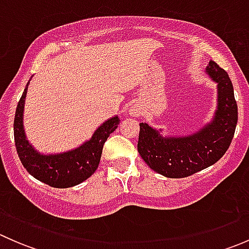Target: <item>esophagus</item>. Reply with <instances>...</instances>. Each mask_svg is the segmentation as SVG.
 Returning a JSON list of instances; mask_svg holds the SVG:
<instances>
[{
    "label": "esophagus",
    "mask_w": 249,
    "mask_h": 249,
    "mask_svg": "<svg viewBox=\"0 0 249 249\" xmlns=\"http://www.w3.org/2000/svg\"><path fill=\"white\" fill-rule=\"evenodd\" d=\"M130 112H131L132 115H139L140 114V110L137 108H134V107H132V109H130Z\"/></svg>",
    "instance_id": "obj_1"
}]
</instances>
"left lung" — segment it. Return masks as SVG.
Here are the masks:
<instances>
[{
	"label": "left lung",
	"mask_w": 249,
	"mask_h": 249,
	"mask_svg": "<svg viewBox=\"0 0 249 249\" xmlns=\"http://www.w3.org/2000/svg\"><path fill=\"white\" fill-rule=\"evenodd\" d=\"M208 77L217 83V109L213 119L195 134L162 136L147 123H140L137 149L145 164L167 178H184L217 162L229 148L236 124L237 104L227 72L211 60Z\"/></svg>",
	"instance_id": "1"
}]
</instances>
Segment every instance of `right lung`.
I'll list each match as a JSON object with an SVG mask.
<instances>
[{
	"instance_id": "1",
	"label": "right lung",
	"mask_w": 249,
	"mask_h": 249,
	"mask_svg": "<svg viewBox=\"0 0 249 249\" xmlns=\"http://www.w3.org/2000/svg\"><path fill=\"white\" fill-rule=\"evenodd\" d=\"M27 87L29 83L20 97L14 118V141L20 161L30 175L53 188H70L84 182L96 171L105 142L118 127L119 118L118 115L109 118L97 127L91 139L74 149L57 154H41L27 141L22 124Z\"/></svg>"
}]
</instances>
